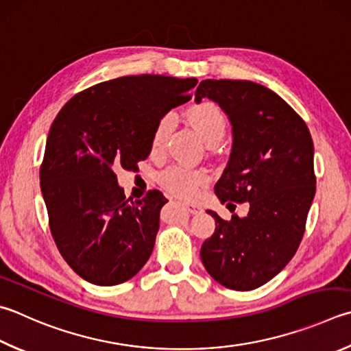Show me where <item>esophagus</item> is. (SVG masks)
<instances>
[{"mask_svg":"<svg viewBox=\"0 0 351 351\" xmlns=\"http://www.w3.org/2000/svg\"><path fill=\"white\" fill-rule=\"evenodd\" d=\"M182 204H184V207H186L190 213L196 215V213H201V212H202V207L199 206V204H196V202H190V201H184Z\"/></svg>","mask_w":351,"mask_h":351,"instance_id":"1","label":"esophagus"}]
</instances>
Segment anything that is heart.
<instances>
[{
    "label": "heart",
    "mask_w": 351,
    "mask_h": 351,
    "mask_svg": "<svg viewBox=\"0 0 351 351\" xmlns=\"http://www.w3.org/2000/svg\"><path fill=\"white\" fill-rule=\"evenodd\" d=\"M189 119L196 127V130L201 133L206 141L212 139H221L226 133L227 121L224 113L215 103L210 101H202V103L193 106L189 110ZM173 124V117L171 114H164L158 121V124L152 136V147L154 150H159L164 145L165 138ZM210 180V175L206 169L192 167L187 164H175L165 169L159 175V184L176 196H193L199 192L202 186H206Z\"/></svg>",
    "instance_id": "heart-1"
}]
</instances>
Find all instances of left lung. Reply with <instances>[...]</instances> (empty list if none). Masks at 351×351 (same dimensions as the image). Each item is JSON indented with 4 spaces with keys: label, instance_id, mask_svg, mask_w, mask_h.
<instances>
[{
    "label": "left lung",
    "instance_id": "8db88e82",
    "mask_svg": "<svg viewBox=\"0 0 351 351\" xmlns=\"http://www.w3.org/2000/svg\"><path fill=\"white\" fill-rule=\"evenodd\" d=\"M218 103L232 124L233 144L215 193L227 207L248 202L244 218L216 222L201 261L227 289L247 291L269 282L295 256L316 192L313 139L285 101L256 82L204 80L195 101Z\"/></svg>",
    "mask_w": 351,
    "mask_h": 351
}]
</instances>
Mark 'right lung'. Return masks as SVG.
<instances>
[{
    "mask_svg": "<svg viewBox=\"0 0 351 351\" xmlns=\"http://www.w3.org/2000/svg\"><path fill=\"white\" fill-rule=\"evenodd\" d=\"M196 78L121 76L75 95L50 127L40 169L50 232L72 270L95 285L129 281L147 263L167 199H127L118 169L150 155L165 113L190 99Z\"/></svg>",
    "mask_w": 351,
    "mask_h": 351,
    "instance_id": "add662e5",
    "label": "right lung"
}]
</instances>
